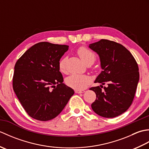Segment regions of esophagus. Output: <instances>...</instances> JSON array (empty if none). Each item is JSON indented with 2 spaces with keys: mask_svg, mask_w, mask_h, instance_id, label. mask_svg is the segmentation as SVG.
Listing matches in <instances>:
<instances>
[{
  "mask_svg": "<svg viewBox=\"0 0 149 149\" xmlns=\"http://www.w3.org/2000/svg\"><path fill=\"white\" fill-rule=\"evenodd\" d=\"M84 90H75V93H83L84 92Z\"/></svg>",
  "mask_w": 149,
  "mask_h": 149,
  "instance_id": "1",
  "label": "esophagus"
}]
</instances>
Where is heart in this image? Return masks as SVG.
I'll return each instance as SVG.
<instances>
[{"label":"heart","mask_w":149,"mask_h":149,"mask_svg":"<svg viewBox=\"0 0 149 149\" xmlns=\"http://www.w3.org/2000/svg\"><path fill=\"white\" fill-rule=\"evenodd\" d=\"M77 53L81 59L88 64H93L96 59V56L93 52L86 47H81L77 50ZM66 58H62L58 62V68L59 72L65 73L66 72ZM90 82V78L84 75L74 74L66 78V84L69 87L75 90H83Z\"/></svg>","instance_id":"heart-1"}]
</instances>
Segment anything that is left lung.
Returning <instances> with one entry per match:
<instances>
[{"label":"left lung","mask_w":149,"mask_h":149,"mask_svg":"<svg viewBox=\"0 0 149 149\" xmlns=\"http://www.w3.org/2000/svg\"><path fill=\"white\" fill-rule=\"evenodd\" d=\"M89 47L99 54L103 70L95 83L102 85L91 87L96 100L91 104L93 111L100 116L114 118L131 106L139 81V68L133 56L121 44L102 39Z\"/></svg>","instance_id":"1"}]
</instances>
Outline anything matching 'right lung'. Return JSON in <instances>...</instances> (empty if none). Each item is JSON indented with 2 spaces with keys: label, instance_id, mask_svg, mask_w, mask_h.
Masks as SVG:
<instances>
[{
  "label": "right lung",
  "instance_id": "1",
  "mask_svg": "<svg viewBox=\"0 0 149 149\" xmlns=\"http://www.w3.org/2000/svg\"><path fill=\"white\" fill-rule=\"evenodd\" d=\"M68 46L49 42L34 45L15 65L13 88L26 113L48 121L62 111L74 91L63 83L58 62Z\"/></svg>",
  "mask_w": 149,
  "mask_h": 149
}]
</instances>
